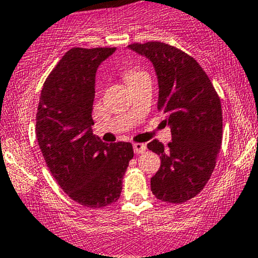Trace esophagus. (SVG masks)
<instances>
[{
    "mask_svg": "<svg viewBox=\"0 0 258 258\" xmlns=\"http://www.w3.org/2000/svg\"><path fill=\"white\" fill-rule=\"evenodd\" d=\"M133 147H134V152L137 153V155H139V153H144L146 151V145L145 144H134Z\"/></svg>",
    "mask_w": 258,
    "mask_h": 258,
    "instance_id": "obj_1",
    "label": "esophagus"
}]
</instances>
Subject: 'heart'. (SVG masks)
Wrapping results in <instances>:
<instances>
[{
  "mask_svg": "<svg viewBox=\"0 0 258 258\" xmlns=\"http://www.w3.org/2000/svg\"><path fill=\"white\" fill-rule=\"evenodd\" d=\"M124 79L126 80V83H128V85L133 83H137L138 80L143 79L144 77H147V74L145 73V72L140 71V69L138 68H128L124 71Z\"/></svg>",
  "mask_w": 258,
  "mask_h": 258,
  "instance_id": "1",
  "label": "heart"
}]
</instances>
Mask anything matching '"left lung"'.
<instances>
[{
    "label": "left lung",
    "mask_w": 258,
    "mask_h": 258,
    "mask_svg": "<svg viewBox=\"0 0 258 258\" xmlns=\"http://www.w3.org/2000/svg\"><path fill=\"white\" fill-rule=\"evenodd\" d=\"M128 47L152 63L157 107L172 133L167 147L158 140L147 144L161 158L151 191L161 201L183 204L204 189L215 169L223 133L221 100L202 67L185 52L157 41Z\"/></svg>",
    "instance_id": "8db88e82"
}]
</instances>
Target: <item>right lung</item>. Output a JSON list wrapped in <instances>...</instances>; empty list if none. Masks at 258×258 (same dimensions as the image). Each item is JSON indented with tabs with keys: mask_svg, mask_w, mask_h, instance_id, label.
<instances>
[{
	"mask_svg": "<svg viewBox=\"0 0 258 258\" xmlns=\"http://www.w3.org/2000/svg\"><path fill=\"white\" fill-rule=\"evenodd\" d=\"M115 50L67 52L43 84L36 113L37 143L51 174L69 198L90 208L119 199L134 157L130 143L105 144L91 129L97 68Z\"/></svg>",
	"mask_w": 258,
	"mask_h": 258,
	"instance_id": "right-lung-1",
	"label": "right lung"
}]
</instances>
